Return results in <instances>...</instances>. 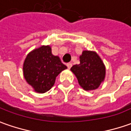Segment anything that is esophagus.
I'll return each instance as SVG.
<instances>
[{
  "label": "esophagus",
  "mask_w": 131,
  "mask_h": 131,
  "mask_svg": "<svg viewBox=\"0 0 131 131\" xmlns=\"http://www.w3.org/2000/svg\"><path fill=\"white\" fill-rule=\"evenodd\" d=\"M67 66L68 69H70V68L72 67V64L69 62V63H67Z\"/></svg>",
  "instance_id": "obj_1"
}]
</instances>
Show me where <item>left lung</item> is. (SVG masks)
Here are the masks:
<instances>
[{
    "mask_svg": "<svg viewBox=\"0 0 131 131\" xmlns=\"http://www.w3.org/2000/svg\"><path fill=\"white\" fill-rule=\"evenodd\" d=\"M80 62L70 69L77 77L79 84L86 91L97 89L106 74L103 60L95 51L84 50L80 56Z\"/></svg>",
    "mask_w": 131,
    "mask_h": 131,
    "instance_id": "obj_1",
    "label": "left lung"
}]
</instances>
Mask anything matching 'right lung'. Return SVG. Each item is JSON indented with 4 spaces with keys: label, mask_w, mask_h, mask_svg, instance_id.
Segmentation results:
<instances>
[{
    "label": "right lung",
    "mask_w": 131,
    "mask_h": 131,
    "mask_svg": "<svg viewBox=\"0 0 131 131\" xmlns=\"http://www.w3.org/2000/svg\"><path fill=\"white\" fill-rule=\"evenodd\" d=\"M67 68L58 56L52 54L49 45H43L27 54L23 73L26 81L34 91L44 93L54 86L56 77Z\"/></svg>",
    "instance_id": "right-lung-1"
}]
</instances>
